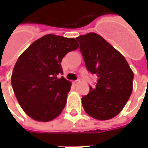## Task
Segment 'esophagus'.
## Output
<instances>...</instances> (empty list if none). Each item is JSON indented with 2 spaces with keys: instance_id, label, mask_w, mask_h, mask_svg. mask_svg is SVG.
I'll use <instances>...</instances> for the list:
<instances>
[{
  "instance_id": "1",
  "label": "esophagus",
  "mask_w": 148,
  "mask_h": 148,
  "mask_svg": "<svg viewBox=\"0 0 148 148\" xmlns=\"http://www.w3.org/2000/svg\"><path fill=\"white\" fill-rule=\"evenodd\" d=\"M73 83H74V86H77L78 84L80 83V80H75L73 82Z\"/></svg>"
}]
</instances>
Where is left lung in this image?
<instances>
[{"instance_id":"left-lung-1","label":"left lung","mask_w":148,"mask_h":148,"mask_svg":"<svg viewBox=\"0 0 148 148\" xmlns=\"http://www.w3.org/2000/svg\"><path fill=\"white\" fill-rule=\"evenodd\" d=\"M87 71L97 77L95 86L82 97L88 115L100 121L120 113L132 92L134 74L120 52L96 33L76 38Z\"/></svg>"}]
</instances>
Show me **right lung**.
Masks as SVG:
<instances>
[{"mask_svg": "<svg viewBox=\"0 0 148 148\" xmlns=\"http://www.w3.org/2000/svg\"><path fill=\"white\" fill-rule=\"evenodd\" d=\"M78 47L74 38L46 35L19 57L12 71V86L26 114L38 121H50L64 109L71 82L63 77L61 62Z\"/></svg>", "mask_w": 148, "mask_h": 148, "instance_id": "1", "label": "right lung"}]
</instances>
